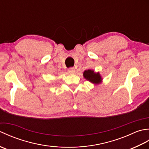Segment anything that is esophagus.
Here are the masks:
<instances>
[{
	"instance_id": "34e87169",
	"label": "esophagus",
	"mask_w": 149,
	"mask_h": 149,
	"mask_svg": "<svg viewBox=\"0 0 149 149\" xmlns=\"http://www.w3.org/2000/svg\"><path fill=\"white\" fill-rule=\"evenodd\" d=\"M68 72L70 73V74H74L75 72V70L74 68H70L68 70Z\"/></svg>"
}]
</instances>
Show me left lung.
<instances>
[{
  "label": "left lung",
  "mask_w": 149,
  "mask_h": 149,
  "mask_svg": "<svg viewBox=\"0 0 149 149\" xmlns=\"http://www.w3.org/2000/svg\"><path fill=\"white\" fill-rule=\"evenodd\" d=\"M83 77L90 83L94 84H99L102 83V77L100 73L95 72L93 70H86L83 72Z\"/></svg>",
  "instance_id": "1"
}]
</instances>
